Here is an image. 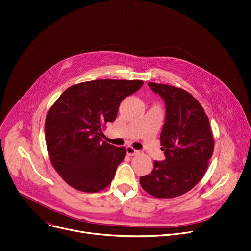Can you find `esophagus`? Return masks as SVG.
<instances>
[{
    "instance_id": "esophagus-1",
    "label": "esophagus",
    "mask_w": 251,
    "mask_h": 251,
    "mask_svg": "<svg viewBox=\"0 0 251 251\" xmlns=\"http://www.w3.org/2000/svg\"><path fill=\"white\" fill-rule=\"evenodd\" d=\"M126 151H127V154H128L129 156H133V155H135V154H137V153L139 152L138 150L134 149V148L131 147V146H127V147H126Z\"/></svg>"
}]
</instances>
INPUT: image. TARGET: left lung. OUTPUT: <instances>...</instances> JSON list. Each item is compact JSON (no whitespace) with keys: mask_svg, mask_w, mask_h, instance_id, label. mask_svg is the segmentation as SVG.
I'll use <instances>...</instances> for the list:
<instances>
[{"mask_svg":"<svg viewBox=\"0 0 251 251\" xmlns=\"http://www.w3.org/2000/svg\"><path fill=\"white\" fill-rule=\"evenodd\" d=\"M165 104V122L160 134L165 159L154 161L152 172L140 177L145 192L156 198H175L201 180L214 150L208 117L187 91L148 82Z\"/></svg>","mask_w":251,"mask_h":251,"instance_id":"1","label":"left lung"}]
</instances>
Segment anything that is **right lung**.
Listing matches in <instances>:
<instances>
[{"label": "right lung", "instance_id": "add662e5", "mask_svg": "<svg viewBox=\"0 0 251 251\" xmlns=\"http://www.w3.org/2000/svg\"><path fill=\"white\" fill-rule=\"evenodd\" d=\"M142 80L98 79L65 90L45 119V140L53 168L71 187L96 193L106 189L125 147L102 141V127L114 122L119 105L137 92Z\"/></svg>", "mask_w": 251, "mask_h": 251}]
</instances>
